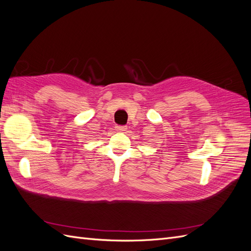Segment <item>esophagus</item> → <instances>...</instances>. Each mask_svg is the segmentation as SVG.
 <instances>
[{
  "instance_id": "34e87169",
  "label": "esophagus",
  "mask_w": 251,
  "mask_h": 251,
  "mask_svg": "<svg viewBox=\"0 0 251 251\" xmlns=\"http://www.w3.org/2000/svg\"><path fill=\"white\" fill-rule=\"evenodd\" d=\"M115 128L118 132H125L126 130V126H116Z\"/></svg>"
}]
</instances>
